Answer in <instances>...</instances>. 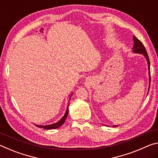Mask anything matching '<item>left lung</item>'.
Wrapping results in <instances>:
<instances>
[{
    "mask_svg": "<svg viewBox=\"0 0 158 158\" xmlns=\"http://www.w3.org/2000/svg\"><path fill=\"white\" fill-rule=\"evenodd\" d=\"M134 40V45L132 48V52L134 53H137V54H141L143 55L145 58H146L147 61V64H148V76H149V86H148V92H149V88L150 85H151V73H150V60L148 56V54H147V52L146 50V48L143 45L140 40L136 38V37L134 36L133 37ZM148 95V94H147ZM118 125H113V127H118Z\"/></svg>",
    "mask_w": 158,
    "mask_h": 158,
    "instance_id": "8db88e82",
    "label": "left lung"
}]
</instances>
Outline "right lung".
Returning a JSON list of instances; mask_svg holds the SVG:
<instances>
[{
	"label": "right lung",
	"instance_id": "add662e5",
	"mask_svg": "<svg viewBox=\"0 0 158 158\" xmlns=\"http://www.w3.org/2000/svg\"><path fill=\"white\" fill-rule=\"evenodd\" d=\"M71 96H72V94H71V96H70V99H71ZM69 104H68V106H67L65 114H64V115L61 118V120H59V121H58L57 123H53V124H52V125H45V126H44V125H35L37 126V127H38L44 128V129H45V130H54V129H56V128L59 127H61L64 123V122H65V120H66V118H67V116H68V114H69Z\"/></svg>",
	"mask_w": 158,
	"mask_h": 158
}]
</instances>
